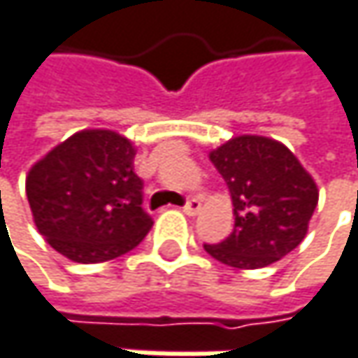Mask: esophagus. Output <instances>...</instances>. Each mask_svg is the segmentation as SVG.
<instances>
[{"label":"esophagus","mask_w":358,"mask_h":358,"mask_svg":"<svg viewBox=\"0 0 358 358\" xmlns=\"http://www.w3.org/2000/svg\"><path fill=\"white\" fill-rule=\"evenodd\" d=\"M201 210V201L198 198H192V200L185 203V208H183V212L187 214V216H198Z\"/></svg>","instance_id":"1"}]
</instances>
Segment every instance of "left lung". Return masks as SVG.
<instances>
[{"label":"left lung","instance_id":"left-lung-1","mask_svg":"<svg viewBox=\"0 0 358 358\" xmlns=\"http://www.w3.org/2000/svg\"><path fill=\"white\" fill-rule=\"evenodd\" d=\"M208 157L231 192L235 214L233 233L218 245H203L214 259L257 270L282 259L305 239L320 192L282 142L245 134Z\"/></svg>","mask_w":358,"mask_h":358}]
</instances>
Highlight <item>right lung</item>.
Returning a JSON list of instances; mask_svg holds the SVG:
<instances>
[{
    "label": "right lung",
    "instance_id": "right-lung-1",
    "mask_svg": "<svg viewBox=\"0 0 358 358\" xmlns=\"http://www.w3.org/2000/svg\"><path fill=\"white\" fill-rule=\"evenodd\" d=\"M136 152L119 131L82 129L30 166L26 198L32 220L64 257L109 262L148 235L152 218L142 210Z\"/></svg>",
    "mask_w": 358,
    "mask_h": 358
}]
</instances>
